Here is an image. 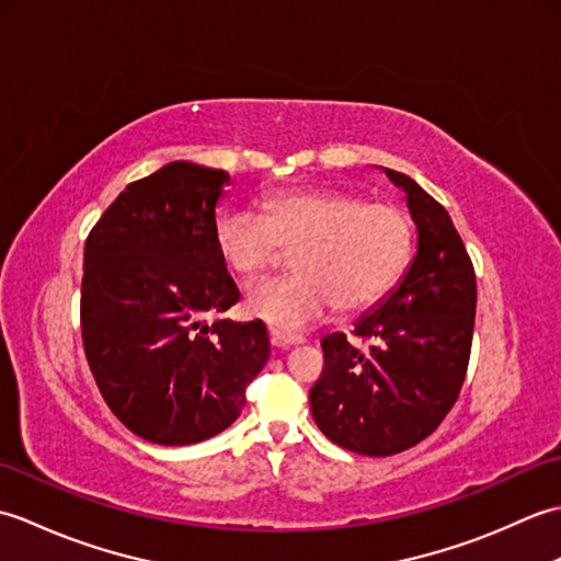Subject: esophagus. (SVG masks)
I'll return each instance as SVG.
<instances>
[{"label":"esophagus","mask_w":561,"mask_h":561,"mask_svg":"<svg viewBox=\"0 0 561 561\" xmlns=\"http://www.w3.org/2000/svg\"><path fill=\"white\" fill-rule=\"evenodd\" d=\"M272 344L274 347H279V350H289V347H294V344H301L304 342V337H296V335H284V332H277L274 330L272 332Z\"/></svg>","instance_id":"obj_1"}]
</instances>
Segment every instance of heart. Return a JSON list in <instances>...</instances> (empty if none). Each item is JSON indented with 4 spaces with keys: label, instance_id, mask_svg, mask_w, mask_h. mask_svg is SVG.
Segmentation results:
<instances>
[{
    "label": "heart",
    "instance_id": "obj_1",
    "mask_svg": "<svg viewBox=\"0 0 561 561\" xmlns=\"http://www.w3.org/2000/svg\"><path fill=\"white\" fill-rule=\"evenodd\" d=\"M221 262L253 279L294 250L296 274L257 282L245 313L277 332H301L342 311H364L383 299L408 267L412 226L388 202H366L352 190H282L262 211H226L214 226Z\"/></svg>",
    "mask_w": 561,
    "mask_h": 561
}]
</instances>
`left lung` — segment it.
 Segmentation results:
<instances>
[{
	"label": "left lung",
	"mask_w": 561,
	"mask_h": 561,
	"mask_svg": "<svg viewBox=\"0 0 561 561\" xmlns=\"http://www.w3.org/2000/svg\"><path fill=\"white\" fill-rule=\"evenodd\" d=\"M404 190L416 224V255L400 284L354 335L366 352L332 332L325 366L311 388V412L332 444L362 456H396L420 444L456 404L468 371L478 284L448 211L410 175L386 169Z\"/></svg>",
	"instance_id": "left-lung-1"
}]
</instances>
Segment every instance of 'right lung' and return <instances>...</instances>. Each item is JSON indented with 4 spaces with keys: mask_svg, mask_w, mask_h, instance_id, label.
<instances>
[{
    "mask_svg": "<svg viewBox=\"0 0 561 561\" xmlns=\"http://www.w3.org/2000/svg\"><path fill=\"white\" fill-rule=\"evenodd\" d=\"M226 183L219 169L165 163L117 195L83 248V352L105 404L151 444L231 426L270 356L262 320L207 323L241 296L214 243Z\"/></svg>",
    "mask_w": 561,
    "mask_h": 561,
    "instance_id": "right-lung-1",
    "label": "right lung"
}]
</instances>
